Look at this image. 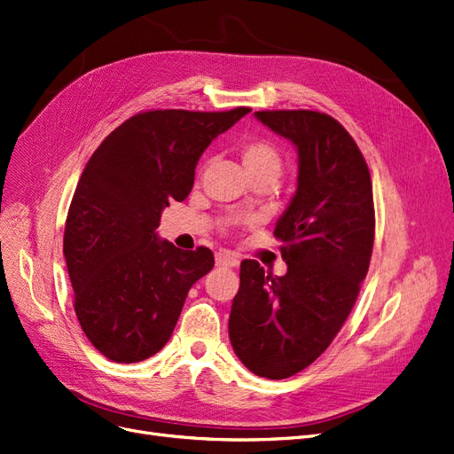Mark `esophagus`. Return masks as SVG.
<instances>
[{"label":"esophagus","instance_id":"1","mask_svg":"<svg viewBox=\"0 0 454 454\" xmlns=\"http://www.w3.org/2000/svg\"><path fill=\"white\" fill-rule=\"evenodd\" d=\"M215 263L218 267H238L239 265V258L230 253V250H218L215 254Z\"/></svg>","mask_w":454,"mask_h":454}]
</instances>
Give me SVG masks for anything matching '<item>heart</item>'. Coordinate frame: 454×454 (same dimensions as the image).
Masks as SVG:
<instances>
[{
    "instance_id": "b5f03b06",
    "label": "heart",
    "mask_w": 454,
    "mask_h": 454,
    "mask_svg": "<svg viewBox=\"0 0 454 454\" xmlns=\"http://www.w3.org/2000/svg\"><path fill=\"white\" fill-rule=\"evenodd\" d=\"M239 157L248 177L258 176V174H271L277 177L280 172V166H282L280 151L273 142L265 138L247 140L239 149Z\"/></svg>"
}]
</instances>
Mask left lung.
<instances>
[{"label": "left lung", "instance_id": "1", "mask_svg": "<svg viewBox=\"0 0 454 454\" xmlns=\"http://www.w3.org/2000/svg\"><path fill=\"white\" fill-rule=\"evenodd\" d=\"M256 117L299 155L297 191L273 231L288 271L265 275L256 260H243L228 331L250 372L284 380L324 354L356 305L374 247V198L364 157L334 117L314 110Z\"/></svg>", "mask_w": 454, "mask_h": 454}]
</instances>
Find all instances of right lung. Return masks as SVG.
Segmentation results:
<instances>
[{"mask_svg": "<svg viewBox=\"0 0 454 454\" xmlns=\"http://www.w3.org/2000/svg\"><path fill=\"white\" fill-rule=\"evenodd\" d=\"M248 112H140L83 168L63 254L82 331L110 361L138 363L162 349L191 286L213 270L209 248L181 250L155 230L162 209L192 191L206 147Z\"/></svg>", "mask_w": 454, "mask_h": 454, "instance_id": "obj_1", "label": "right lung"}]
</instances>
